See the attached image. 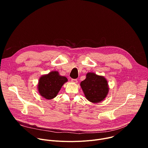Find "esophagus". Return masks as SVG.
Returning a JSON list of instances; mask_svg holds the SVG:
<instances>
[{"mask_svg": "<svg viewBox=\"0 0 148 148\" xmlns=\"http://www.w3.org/2000/svg\"><path fill=\"white\" fill-rule=\"evenodd\" d=\"M71 82H73V83L76 84V83L78 82V81H77V79H71Z\"/></svg>", "mask_w": 148, "mask_h": 148, "instance_id": "esophagus-1", "label": "esophagus"}]
</instances>
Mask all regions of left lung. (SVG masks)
<instances>
[{"mask_svg": "<svg viewBox=\"0 0 148 148\" xmlns=\"http://www.w3.org/2000/svg\"><path fill=\"white\" fill-rule=\"evenodd\" d=\"M80 86L87 99L92 103L103 101L110 90L106 78L91 72L86 74V78L81 82Z\"/></svg>", "mask_w": 148, "mask_h": 148, "instance_id": "left-lung-1", "label": "left lung"}]
</instances>
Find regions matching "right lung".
Listing matches in <instances>:
<instances>
[{"label":"right lung","instance_id":"right-lung-1","mask_svg":"<svg viewBox=\"0 0 148 148\" xmlns=\"http://www.w3.org/2000/svg\"><path fill=\"white\" fill-rule=\"evenodd\" d=\"M67 81L68 79L60 75L57 71H51L40 77L37 84L38 93L47 99H52L57 95L62 86Z\"/></svg>","mask_w":148,"mask_h":148}]
</instances>
